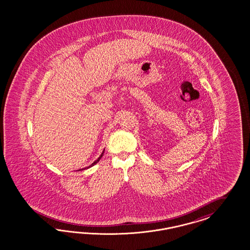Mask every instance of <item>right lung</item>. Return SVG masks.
<instances>
[{
  "label": "right lung",
  "mask_w": 250,
  "mask_h": 250,
  "mask_svg": "<svg viewBox=\"0 0 250 250\" xmlns=\"http://www.w3.org/2000/svg\"><path fill=\"white\" fill-rule=\"evenodd\" d=\"M104 151H103V153H102V155H101V156H100V157H99L98 159H96V160H95V161H94V162H93V163H92V164H91V166H89V167H91L93 166V165H95V164H97V163H98V162H99V160H100V159H102V157H103V155H104ZM88 167H85V168H88ZM85 168H83V169H85ZM79 170H82V169H79Z\"/></svg>",
  "instance_id": "add662e5"
}]
</instances>
